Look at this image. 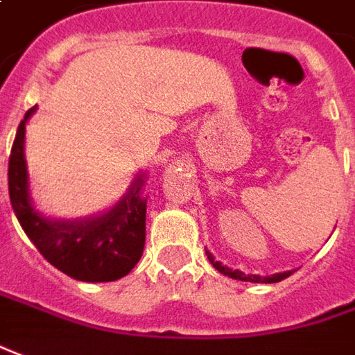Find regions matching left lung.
<instances>
[{
  "instance_id": "left-lung-1",
  "label": "left lung",
  "mask_w": 355,
  "mask_h": 355,
  "mask_svg": "<svg viewBox=\"0 0 355 355\" xmlns=\"http://www.w3.org/2000/svg\"><path fill=\"white\" fill-rule=\"evenodd\" d=\"M206 254H208L209 262L214 264V268L219 270L223 276H229V278L233 279H241V282H254V284H276V282H282V279H286L288 276H291V272H284V274H274V276H270V278H260V276H247V274H243L241 270H231L227 266H221V262L214 259L211 254H209L208 250H206Z\"/></svg>"
}]
</instances>
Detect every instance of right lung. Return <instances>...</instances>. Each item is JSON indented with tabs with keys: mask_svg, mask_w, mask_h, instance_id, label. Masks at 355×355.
Returning a JSON list of instances; mask_svg holds the SVG:
<instances>
[{
	"mask_svg": "<svg viewBox=\"0 0 355 355\" xmlns=\"http://www.w3.org/2000/svg\"><path fill=\"white\" fill-rule=\"evenodd\" d=\"M17 128L9 155V198L21 227L38 252L54 268L79 282H114L130 274L146 245V198H141V177L124 200L107 216L79 223L48 221L36 214L26 192V165L23 153L26 118Z\"/></svg>",
	"mask_w": 355,
	"mask_h": 355,
	"instance_id": "obj_1",
	"label": "right lung"
}]
</instances>
